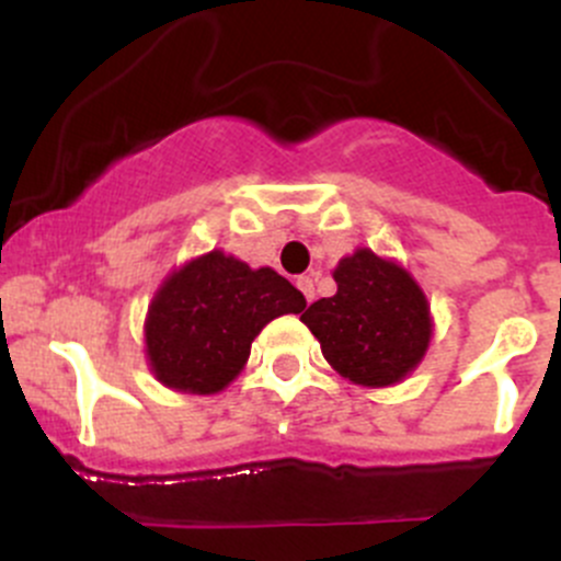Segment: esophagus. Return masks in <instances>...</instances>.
Returning <instances> with one entry per match:
<instances>
[{"mask_svg":"<svg viewBox=\"0 0 561 561\" xmlns=\"http://www.w3.org/2000/svg\"><path fill=\"white\" fill-rule=\"evenodd\" d=\"M296 285H298V290L304 293V298L312 304L314 301V279H312V276H298Z\"/></svg>","mask_w":561,"mask_h":561,"instance_id":"esophagus-1","label":"esophagus"}]
</instances>
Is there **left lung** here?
<instances>
[{"label": "left lung", "instance_id": "1", "mask_svg": "<svg viewBox=\"0 0 561 561\" xmlns=\"http://www.w3.org/2000/svg\"><path fill=\"white\" fill-rule=\"evenodd\" d=\"M333 279L336 296L301 314L328 364L364 388L404 380L432 342L428 301L410 271L371 249H355L339 260Z\"/></svg>", "mask_w": 561, "mask_h": 561}]
</instances>
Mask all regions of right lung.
<instances>
[{
  "label": "right lung",
  "instance_id": "obj_1",
  "mask_svg": "<svg viewBox=\"0 0 561 561\" xmlns=\"http://www.w3.org/2000/svg\"><path fill=\"white\" fill-rule=\"evenodd\" d=\"M307 307L274 268H249L219 249L173 271L146 314V358L162 386L219 393L244 369L254 336L274 317Z\"/></svg>",
  "mask_w": 561,
  "mask_h": 561
}]
</instances>
